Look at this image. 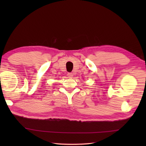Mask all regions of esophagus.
<instances>
[{"label": "esophagus", "instance_id": "esophagus-1", "mask_svg": "<svg viewBox=\"0 0 146 146\" xmlns=\"http://www.w3.org/2000/svg\"><path fill=\"white\" fill-rule=\"evenodd\" d=\"M67 76H68V78H72V77H73V74L71 73H69L67 74Z\"/></svg>", "mask_w": 146, "mask_h": 146}]
</instances>
